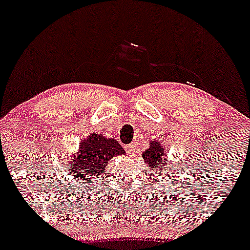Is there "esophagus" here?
<instances>
[{"mask_svg":"<svg viewBox=\"0 0 250 250\" xmlns=\"http://www.w3.org/2000/svg\"><path fill=\"white\" fill-rule=\"evenodd\" d=\"M125 149H127L129 156H134L135 150H136L135 149V144H128V146H125Z\"/></svg>","mask_w":250,"mask_h":250,"instance_id":"esophagus-1","label":"esophagus"}]
</instances>
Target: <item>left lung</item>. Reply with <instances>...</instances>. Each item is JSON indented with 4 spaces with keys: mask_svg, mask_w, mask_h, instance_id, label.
<instances>
[{
    "mask_svg": "<svg viewBox=\"0 0 250 250\" xmlns=\"http://www.w3.org/2000/svg\"><path fill=\"white\" fill-rule=\"evenodd\" d=\"M167 159L169 161L167 149L157 140L150 141L149 148L142 152V159L144 161V163L148 165L150 171H154V172L164 170V167L167 165H169V163L166 161Z\"/></svg>",
    "mask_w": 250,
    "mask_h": 250,
    "instance_id": "8db88e82",
    "label": "left lung"
}]
</instances>
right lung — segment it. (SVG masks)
I'll use <instances>...</instances> for the list:
<instances>
[{
    "mask_svg": "<svg viewBox=\"0 0 250 250\" xmlns=\"http://www.w3.org/2000/svg\"><path fill=\"white\" fill-rule=\"evenodd\" d=\"M121 155H125V151L116 140L92 133L81 140L78 151L67 159L65 176L72 182L89 184L104 173L110 159Z\"/></svg>",
    "mask_w": 250,
    "mask_h": 250,
    "instance_id": "right-lung-1",
    "label": "right lung"
}]
</instances>
